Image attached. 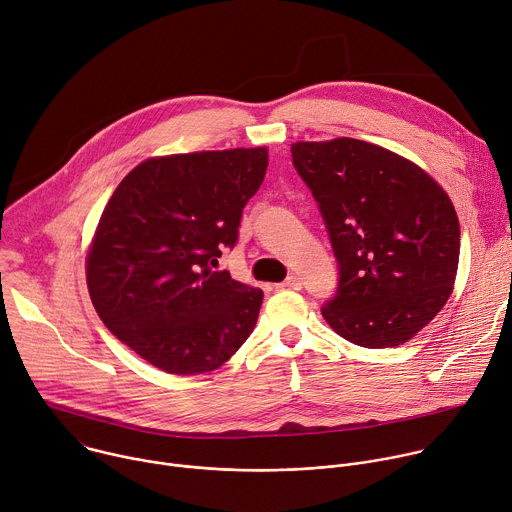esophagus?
Wrapping results in <instances>:
<instances>
[{
    "mask_svg": "<svg viewBox=\"0 0 512 512\" xmlns=\"http://www.w3.org/2000/svg\"><path fill=\"white\" fill-rule=\"evenodd\" d=\"M278 286H280V288H292V290H300V288H302V280H300L298 276H294V274H292V276H288V278H286L282 284H278Z\"/></svg>",
    "mask_w": 512,
    "mask_h": 512,
    "instance_id": "34e87169",
    "label": "esophagus"
}]
</instances>
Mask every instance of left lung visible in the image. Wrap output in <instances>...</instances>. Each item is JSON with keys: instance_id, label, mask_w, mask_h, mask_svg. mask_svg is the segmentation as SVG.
I'll return each instance as SVG.
<instances>
[{"instance_id": "obj_1", "label": "left lung", "mask_w": 512, "mask_h": 512, "mask_svg": "<svg viewBox=\"0 0 512 512\" xmlns=\"http://www.w3.org/2000/svg\"><path fill=\"white\" fill-rule=\"evenodd\" d=\"M290 151L339 264L325 321L367 349L410 341L454 288L460 224L448 193L416 163L359 139L298 141Z\"/></svg>"}]
</instances>
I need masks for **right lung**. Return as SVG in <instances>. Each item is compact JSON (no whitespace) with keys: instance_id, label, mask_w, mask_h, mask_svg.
Listing matches in <instances>:
<instances>
[{"instance_id":"right-lung-1","label":"right lung","mask_w":512,"mask_h":512,"mask_svg":"<svg viewBox=\"0 0 512 512\" xmlns=\"http://www.w3.org/2000/svg\"><path fill=\"white\" fill-rule=\"evenodd\" d=\"M268 151L153 157L115 189L86 256L90 300L107 329L175 375L224 365L256 327L264 292L212 270L234 248Z\"/></svg>"}]
</instances>
